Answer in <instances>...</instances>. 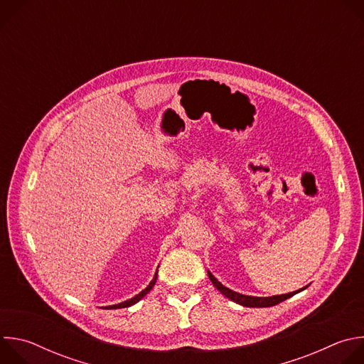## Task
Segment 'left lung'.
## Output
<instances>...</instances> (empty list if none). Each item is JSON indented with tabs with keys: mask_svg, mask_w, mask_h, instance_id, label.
<instances>
[{
	"mask_svg": "<svg viewBox=\"0 0 364 364\" xmlns=\"http://www.w3.org/2000/svg\"><path fill=\"white\" fill-rule=\"evenodd\" d=\"M207 275H209V278H210V281H212V284L226 296V298H229L230 301H233V302H236V304H240V305H243V306H252V308H264V306H274V305H277V304H279V302H282V301H285V299H288V298H291L292 295H295L296 292H301V291H304L306 287H304V288H301V289H298V291H294V292H289V294H282V295H272V296H252V295H243V294H239V292H236V291H232V289H229L228 287H225L222 282H219L216 278H215V275L210 272V271H207Z\"/></svg>",
	"mask_w": 364,
	"mask_h": 364,
	"instance_id": "left-lung-1",
	"label": "left lung"
}]
</instances>
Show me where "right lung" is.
<instances>
[{
  "label": "right lung",
  "mask_w": 364,
  "mask_h": 364,
  "mask_svg": "<svg viewBox=\"0 0 364 364\" xmlns=\"http://www.w3.org/2000/svg\"><path fill=\"white\" fill-rule=\"evenodd\" d=\"M157 272H159V269H157ZM157 272H155V275H154V278H152V281L148 284V287L145 288V289H142L139 294H136L135 296H132L131 299H127V301H124V302H119V304H115V305H109V306H107L108 309H115V308H127V306H131V305H134V304H136L139 299H142L151 289H152V287L155 285V281H157Z\"/></svg>",
  "instance_id": "add662e5"
}]
</instances>
